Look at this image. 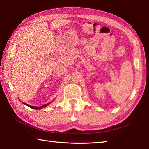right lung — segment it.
Here are the masks:
<instances>
[{
	"mask_svg": "<svg viewBox=\"0 0 149 149\" xmlns=\"http://www.w3.org/2000/svg\"><path fill=\"white\" fill-rule=\"evenodd\" d=\"M24 103V104H25V105H27V106H29V107H30V108L33 109H41L42 108H43V107H46L48 104H49V103H46V104L40 106V107H35V106H31V105H29L26 104V103Z\"/></svg>",
	"mask_w": 149,
	"mask_h": 149,
	"instance_id": "obj_1",
	"label": "right lung"
}]
</instances>
